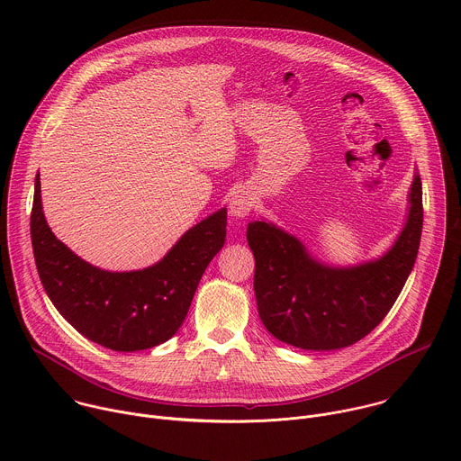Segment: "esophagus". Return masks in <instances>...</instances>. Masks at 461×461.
I'll list each match as a JSON object with an SVG mask.
<instances>
[{
	"label": "esophagus",
	"mask_w": 461,
	"mask_h": 461,
	"mask_svg": "<svg viewBox=\"0 0 461 461\" xmlns=\"http://www.w3.org/2000/svg\"><path fill=\"white\" fill-rule=\"evenodd\" d=\"M253 206H255L253 194L249 191H246V189H239V191L233 193L231 201H230V213H231V217L242 219V217L251 213Z\"/></svg>",
	"instance_id": "obj_1"
}]
</instances>
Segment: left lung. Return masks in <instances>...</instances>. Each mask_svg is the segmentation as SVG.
<instances>
[{
    "instance_id": "left-lung-1",
    "label": "left lung",
    "mask_w": 461,
    "mask_h": 461,
    "mask_svg": "<svg viewBox=\"0 0 461 461\" xmlns=\"http://www.w3.org/2000/svg\"><path fill=\"white\" fill-rule=\"evenodd\" d=\"M409 196V217L398 240L383 257L350 268L321 265L294 235L265 221L249 222L253 290L267 330L304 350H338L368 336L396 303L418 257L423 228L420 175Z\"/></svg>"
}]
</instances>
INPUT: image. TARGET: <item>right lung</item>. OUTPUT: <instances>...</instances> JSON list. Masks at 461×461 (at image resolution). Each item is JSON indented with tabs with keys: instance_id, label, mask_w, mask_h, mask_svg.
<instances>
[{
	"instance_id": "add662e5",
	"label": "right lung",
	"mask_w": 461,
	"mask_h": 461,
	"mask_svg": "<svg viewBox=\"0 0 461 461\" xmlns=\"http://www.w3.org/2000/svg\"><path fill=\"white\" fill-rule=\"evenodd\" d=\"M31 239L40 281L65 321L105 348L135 352L176 334L204 270L224 246L226 210L187 230L157 265L105 272L54 237L41 210L36 175Z\"/></svg>"
}]
</instances>
